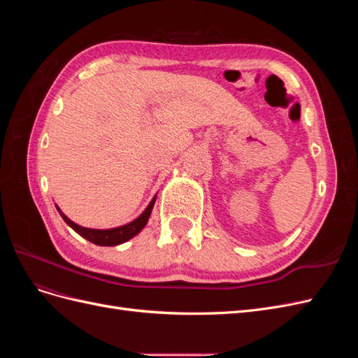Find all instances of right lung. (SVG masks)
I'll list each match as a JSON object with an SVG mask.
<instances>
[{"instance_id":"1","label":"right lung","mask_w":358,"mask_h":358,"mask_svg":"<svg viewBox=\"0 0 358 358\" xmlns=\"http://www.w3.org/2000/svg\"><path fill=\"white\" fill-rule=\"evenodd\" d=\"M157 196H154V199L150 200V203L148 204V208L140 213V216L131 222H128L125 225L121 227H115V229H107V230H99V229H86V227H82L79 224L73 222L66 213H62L61 209L57 206V209L59 212V215L62 216V220L67 222V225H70L71 229L80 234L82 237H85L86 241L92 242L94 245H99V246H116V245H121L124 242H128L129 239H133L134 236H137L140 231L145 229V225L149 221V216L150 212L154 209V204H155Z\"/></svg>"}]
</instances>
